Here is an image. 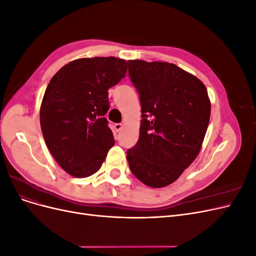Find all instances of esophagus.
<instances>
[{"label":"esophagus","instance_id":"34e87169","mask_svg":"<svg viewBox=\"0 0 256 256\" xmlns=\"http://www.w3.org/2000/svg\"><path fill=\"white\" fill-rule=\"evenodd\" d=\"M122 128V124H120V122L114 124V131H116V132H118V131H120Z\"/></svg>","mask_w":256,"mask_h":256}]
</instances>
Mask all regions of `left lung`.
Segmentation results:
<instances>
[{"mask_svg": "<svg viewBox=\"0 0 256 256\" xmlns=\"http://www.w3.org/2000/svg\"><path fill=\"white\" fill-rule=\"evenodd\" d=\"M127 63L142 106L140 136L127 150L129 168L148 187H166L198 154L210 118V100L202 81L174 64Z\"/></svg>", "mask_w": 256, "mask_h": 256, "instance_id": "left-lung-1", "label": "left lung"}]
</instances>
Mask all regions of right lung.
Returning a JSON list of instances; mask_svg holds the SVG:
<instances>
[{
	"label": "right lung",
	"mask_w": 256,
	"mask_h": 256,
	"mask_svg": "<svg viewBox=\"0 0 256 256\" xmlns=\"http://www.w3.org/2000/svg\"><path fill=\"white\" fill-rule=\"evenodd\" d=\"M127 72L125 60L79 58L50 80L40 106V127L53 158L69 175L96 173L115 141L104 118L108 90Z\"/></svg>",
	"instance_id": "1"
}]
</instances>
